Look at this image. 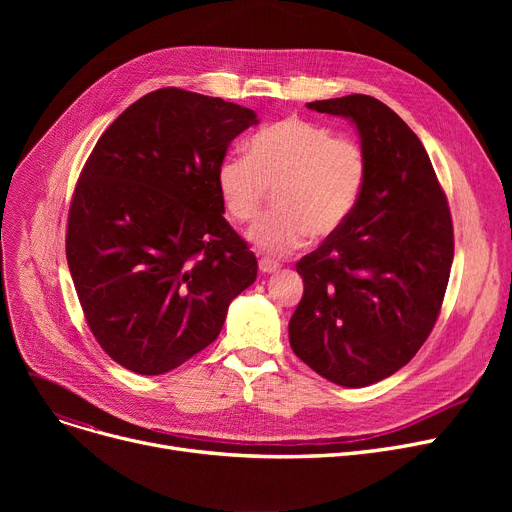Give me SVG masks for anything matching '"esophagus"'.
Wrapping results in <instances>:
<instances>
[{
    "label": "esophagus",
    "instance_id": "1",
    "mask_svg": "<svg viewBox=\"0 0 512 512\" xmlns=\"http://www.w3.org/2000/svg\"><path fill=\"white\" fill-rule=\"evenodd\" d=\"M259 270H261L263 274H274V272H278V270H280V263H276V261H272V259L263 257V259H259Z\"/></svg>",
    "mask_w": 512,
    "mask_h": 512
}]
</instances>
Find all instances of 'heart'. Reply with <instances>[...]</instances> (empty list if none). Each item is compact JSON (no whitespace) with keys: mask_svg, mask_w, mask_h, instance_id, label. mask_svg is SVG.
Wrapping results in <instances>:
<instances>
[{"mask_svg":"<svg viewBox=\"0 0 512 512\" xmlns=\"http://www.w3.org/2000/svg\"><path fill=\"white\" fill-rule=\"evenodd\" d=\"M215 178L224 207L242 224L257 218L270 188H276L278 209L263 215L249 240L265 255L286 257L309 234L330 238L344 228L367 186L369 157L357 139L286 118L257 130L247 155H226Z\"/></svg>","mask_w":512,"mask_h":512,"instance_id":"heart-1","label":"heart"}]
</instances>
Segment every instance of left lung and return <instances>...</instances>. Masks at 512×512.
Segmentation results:
<instances>
[{"label": "left lung", "instance_id": "8db88e82", "mask_svg": "<svg viewBox=\"0 0 512 512\" xmlns=\"http://www.w3.org/2000/svg\"><path fill=\"white\" fill-rule=\"evenodd\" d=\"M351 120L369 157L363 197L340 232L297 263L294 355L321 378L363 388L407 365L434 330L454 257L450 209L417 134L386 103H307Z\"/></svg>", "mask_w": 512, "mask_h": 512}]
</instances>
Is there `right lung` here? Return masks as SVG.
Returning <instances> with one entry per match:
<instances>
[{
    "mask_svg": "<svg viewBox=\"0 0 512 512\" xmlns=\"http://www.w3.org/2000/svg\"><path fill=\"white\" fill-rule=\"evenodd\" d=\"M249 107L157 89L107 126L76 182L66 259L103 351L159 375L209 346L257 259L224 220L218 166Z\"/></svg>",
    "mask_w": 512,
    "mask_h": 512,
    "instance_id": "obj_1",
    "label": "right lung"
}]
</instances>
